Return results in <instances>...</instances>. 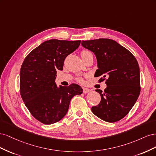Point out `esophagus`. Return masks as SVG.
<instances>
[{"label":"esophagus","mask_w":156,"mask_h":156,"mask_svg":"<svg viewBox=\"0 0 156 156\" xmlns=\"http://www.w3.org/2000/svg\"><path fill=\"white\" fill-rule=\"evenodd\" d=\"M91 90L87 88H83V93L84 94H87L88 92H90Z\"/></svg>","instance_id":"obj_1"}]
</instances>
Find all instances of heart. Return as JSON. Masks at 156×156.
<instances>
[{
  "instance_id": "1",
  "label": "heart",
  "mask_w": 156,
  "mask_h": 156,
  "mask_svg": "<svg viewBox=\"0 0 156 156\" xmlns=\"http://www.w3.org/2000/svg\"><path fill=\"white\" fill-rule=\"evenodd\" d=\"M90 53V52L88 51H83L82 53H81V56L85 55H87V54H88V53ZM79 81H82V80H81V79H80Z\"/></svg>"
}]
</instances>
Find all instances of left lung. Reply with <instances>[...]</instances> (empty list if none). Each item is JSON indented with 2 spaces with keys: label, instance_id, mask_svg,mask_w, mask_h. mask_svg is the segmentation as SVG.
<instances>
[{
  "label": "left lung",
  "instance_id": "left-lung-1",
  "mask_svg": "<svg viewBox=\"0 0 156 156\" xmlns=\"http://www.w3.org/2000/svg\"><path fill=\"white\" fill-rule=\"evenodd\" d=\"M81 45L96 56L98 69L94 77H108L104 91L96 90L101 99L100 104L92 107V112L111 123L121 120L133 107L140 94L137 60L128 50L111 39L82 41Z\"/></svg>",
  "mask_w": 156,
  "mask_h": 156
}]
</instances>
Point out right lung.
Wrapping results in <instances>:
<instances>
[{
  "mask_svg": "<svg viewBox=\"0 0 156 156\" xmlns=\"http://www.w3.org/2000/svg\"><path fill=\"white\" fill-rule=\"evenodd\" d=\"M81 40H49L27 55L20 71V93L26 107L45 124H52L64 117L69 103L83 93L78 84L56 86V71L62 70L66 57L76 50Z\"/></svg>",
  "mask_w": 156,
  "mask_h": 156,
  "instance_id": "right-lung-1",
  "label": "right lung"
}]
</instances>
